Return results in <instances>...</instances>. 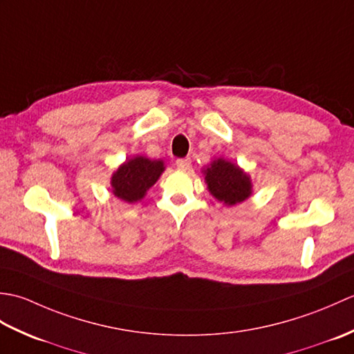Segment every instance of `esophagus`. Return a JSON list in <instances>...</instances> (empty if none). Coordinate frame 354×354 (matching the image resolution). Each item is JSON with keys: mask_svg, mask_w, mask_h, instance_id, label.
Returning a JSON list of instances; mask_svg holds the SVG:
<instances>
[{"mask_svg": "<svg viewBox=\"0 0 354 354\" xmlns=\"http://www.w3.org/2000/svg\"><path fill=\"white\" fill-rule=\"evenodd\" d=\"M176 165H178V169H181V170H190V167H192L190 158H183V160H176Z\"/></svg>", "mask_w": 354, "mask_h": 354, "instance_id": "34e87169", "label": "esophagus"}]
</instances>
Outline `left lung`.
I'll use <instances>...</instances> for the list:
<instances>
[{
    "label": "left lung",
    "mask_w": 354,
    "mask_h": 354,
    "mask_svg": "<svg viewBox=\"0 0 354 354\" xmlns=\"http://www.w3.org/2000/svg\"><path fill=\"white\" fill-rule=\"evenodd\" d=\"M209 194L223 205H237L252 194V179L240 165L225 158L214 160L202 169Z\"/></svg>",
    "instance_id": "obj_1"
}]
</instances>
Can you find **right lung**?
Masks as SVG:
<instances>
[{
  "label": "right lung",
  "instance_id": "obj_1",
  "mask_svg": "<svg viewBox=\"0 0 354 354\" xmlns=\"http://www.w3.org/2000/svg\"><path fill=\"white\" fill-rule=\"evenodd\" d=\"M164 170L162 160H149L142 155L127 158L112 173V194L126 204H135L146 196L147 190L160 179Z\"/></svg>",
  "mask_w": 354,
  "mask_h": 354
}]
</instances>
